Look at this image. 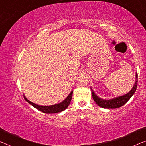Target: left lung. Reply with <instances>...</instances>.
Returning a JSON list of instances; mask_svg holds the SVG:
<instances>
[{"mask_svg": "<svg viewBox=\"0 0 146 146\" xmlns=\"http://www.w3.org/2000/svg\"><path fill=\"white\" fill-rule=\"evenodd\" d=\"M136 79L135 84H134L133 89H131L129 93L123 96H119V97L113 98V99L111 100H104L98 97L95 95V93H94L93 89H91V94L94 100L96 103V104H98L100 107L104 108H117L122 106L123 105H124L131 98V96L135 93L138 85V74H136Z\"/></svg>", "mask_w": 146, "mask_h": 146, "instance_id": "1", "label": "left lung"}]
</instances>
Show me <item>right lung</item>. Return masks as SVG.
<instances>
[{
    "label": "right lung",
    "mask_w": 146,
    "mask_h": 146,
    "mask_svg": "<svg viewBox=\"0 0 146 146\" xmlns=\"http://www.w3.org/2000/svg\"><path fill=\"white\" fill-rule=\"evenodd\" d=\"M73 91H72L71 93L69 94V95L67 96V98H65V100H64L62 102L59 103V104L52 105V106H40V105L36 104L35 103L29 101V100L27 99L25 96H24L25 100L27 102H29V104H31L33 106H34L35 108L38 110L40 111L43 112L45 113H59V112L62 111L64 110L68 106V105L70 104L72 96Z\"/></svg>",
    "instance_id": "right-lung-1"
}]
</instances>
